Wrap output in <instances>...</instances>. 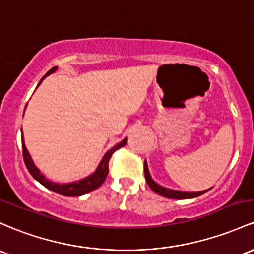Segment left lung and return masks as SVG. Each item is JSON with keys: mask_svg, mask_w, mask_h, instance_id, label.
<instances>
[{"mask_svg": "<svg viewBox=\"0 0 254 254\" xmlns=\"http://www.w3.org/2000/svg\"><path fill=\"white\" fill-rule=\"evenodd\" d=\"M144 177H146L147 183H148L149 188L152 189L154 193H157L161 196L169 197V199H193V197L199 196V195L206 193L210 189H206V190L201 191H182V190H175V189L166 188V187H163L158 185L154 180H153L152 176H150V172L148 170V164L144 160Z\"/></svg>", "mask_w": 254, "mask_h": 254, "instance_id": "1", "label": "left lung"}]
</instances>
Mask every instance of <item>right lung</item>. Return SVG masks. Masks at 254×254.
I'll list each match as a JSON object with an SVG mask.
<instances>
[{
	"mask_svg": "<svg viewBox=\"0 0 254 254\" xmlns=\"http://www.w3.org/2000/svg\"><path fill=\"white\" fill-rule=\"evenodd\" d=\"M58 67H53L52 69H49L47 72V74L41 79L40 84L42 83V80L44 79L49 74L54 73L57 71ZM38 84V85H40ZM127 137H125L124 140L119 143H117L116 146H113L112 148L108 149L107 152L105 153V155L102 157L101 161L99 163L97 168L93 174H90L89 176H86L85 178H82L79 181H74V182H69V183H57V182H53L44 176L43 174H41L40 169L35 165L33 163L31 155H30L29 150H27L26 146H25V142H24V136H23V129H21V143H23V155H24V161H25V165H26L27 170H29L30 174L32 175V177L35 178L36 181L41 183L42 186H44L46 188H48L49 190L54 191V193H58L60 195H65V196H80V195H84L90 193V191L95 190L96 188H99L102 183L105 182L106 177H107L108 174V161H110L111 157L117 149H119L121 147L125 146L127 144Z\"/></svg>",
	"mask_w": 254,
	"mask_h": 254,
	"instance_id": "1",
	"label": "right lung"
}]
</instances>
